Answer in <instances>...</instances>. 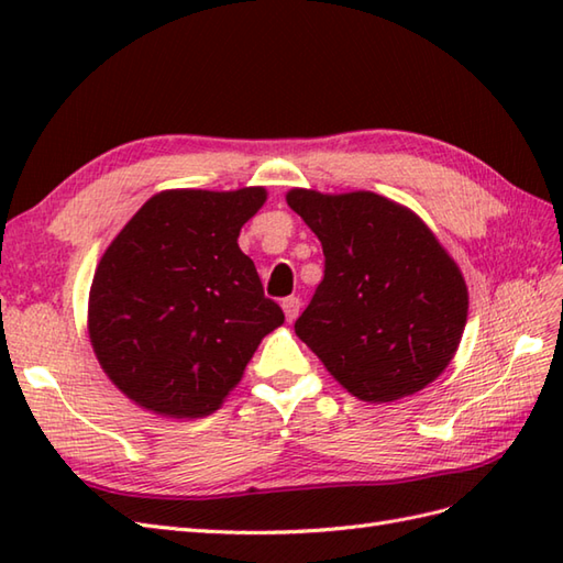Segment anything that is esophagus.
Masks as SVG:
<instances>
[{
  "label": "esophagus",
  "mask_w": 563,
  "mask_h": 563,
  "mask_svg": "<svg viewBox=\"0 0 563 563\" xmlns=\"http://www.w3.org/2000/svg\"><path fill=\"white\" fill-rule=\"evenodd\" d=\"M300 307H302V302H300V297H285L283 300V312H285V317H288V321H292V319H297V314H300Z\"/></svg>",
  "instance_id": "34e87169"
}]
</instances>
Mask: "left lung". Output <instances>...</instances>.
Wrapping results in <instances>:
<instances>
[{
	"label": "left lung",
	"mask_w": 563,
	"mask_h": 563,
	"mask_svg": "<svg viewBox=\"0 0 563 563\" xmlns=\"http://www.w3.org/2000/svg\"><path fill=\"white\" fill-rule=\"evenodd\" d=\"M288 206L324 249V278L295 333L363 401H394L430 385L466 324V285L433 232L369 190L324 196L295 188Z\"/></svg>",
	"instance_id": "obj_1"
}]
</instances>
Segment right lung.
Returning a JSON list of instances; mask_svg holds the SVG:
<instances>
[{"label":"right lung","instance_id":"obj_1","mask_svg":"<svg viewBox=\"0 0 563 563\" xmlns=\"http://www.w3.org/2000/svg\"><path fill=\"white\" fill-rule=\"evenodd\" d=\"M263 188L166 190L106 249L89 292L103 373L154 413H212L285 314L236 244Z\"/></svg>","mask_w":563,"mask_h":563}]
</instances>
